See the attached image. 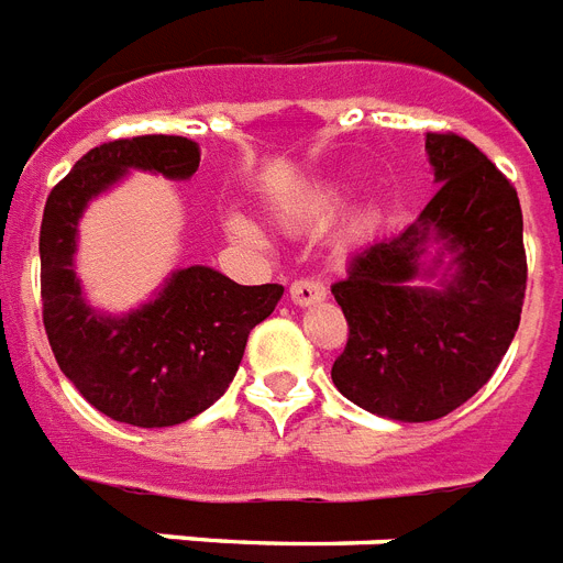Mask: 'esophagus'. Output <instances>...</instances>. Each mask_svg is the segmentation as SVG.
Listing matches in <instances>:
<instances>
[{"label":"esophagus","mask_w":563,"mask_h":563,"mask_svg":"<svg viewBox=\"0 0 563 563\" xmlns=\"http://www.w3.org/2000/svg\"><path fill=\"white\" fill-rule=\"evenodd\" d=\"M325 299V285L319 278H296L290 285V302L294 305H313Z\"/></svg>","instance_id":"1"}]
</instances>
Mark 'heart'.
<instances>
[{
    "label": "heart",
    "mask_w": 563,
    "mask_h": 563,
    "mask_svg": "<svg viewBox=\"0 0 563 563\" xmlns=\"http://www.w3.org/2000/svg\"><path fill=\"white\" fill-rule=\"evenodd\" d=\"M310 209L313 211H328L334 209V200L328 195H317L313 200H310ZM229 232H232V238H238L241 244H250V246H258L264 238H261L258 227H255L253 220L241 218V214H235V218H229Z\"/></svg>",
    "instance_id": "b5f03b06"
}]
</instances>
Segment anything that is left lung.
Listing matches in <instances>:
<instances>
[{"label": "left lung", "mask_w": 563, "mask_h": 563, "mask_svg": "<svg viewBox=\"0 0 563 563\" xmlns=\"http://www.w3.org/2000/svg\"><path fill=\"white\" fill-rule=\"evenodd\" d=\"M427 154L439 191L421 218L368 244L331 285L349 322L331 380L352 404L395 421H433L479 393L509 352L526 296L515 186L456 133H427ZM430 240L457 264L442 291L415 285L434 268L420 267Z\"/></svg>", "instance_id": "8db88e82"}]
</instances>
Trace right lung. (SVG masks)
<instances>
[{"instance_id": "right-lung-1", "label": "right lung", "mask_w": 563, "mask_h": 563, "mask_svg": "<svg viewBox=\"0 0 563 563\" xmlns=\"http://www.w3.org/2000/svg\"><path fill=\"white\" fill-rule=\"evenodd\" d=\"M200 147L186 136L112 139L92 147L52 188L40 227V296L54 360L98 412L133 427H174L232 384L246 336L276 310L282 285H235L211 267L177 269L154 302L101 317L71 269L87 203L128 168L191 177Z\"/></svg>"}]
</instances>
